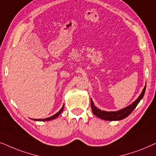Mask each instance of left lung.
I'll return each mask as SVG.
<instances>
[{
  "mask_svg": "<svg viewBox=\"0 0 156 156\" xmlns=\"http://www.w3.org/2000/svg\"><path fill=\"white\" fill-rule=\"evenodd\" d=\"M146 86H145L144 88L142 91V93H140V95H139V97L137 98L136 101H134L132 104H130L128 106L124 108L119 110L118 111H101L99 108H98L97 107H95L93 103L92 99L90 98V103H91V108H92L93 113L95 115H96L97 117L103 120H120L122 119H124L126 117H128L130 113H132L133 111L136 108L137 105L138 104V103L140 102V100L143 98V95H144L145 91H146Z\"/></svg>",
  "mask_w": 156,
  "mask_h": 156,
  "instance_id": "left-lung-1",
  "label": "left lung"
}]
</instances>
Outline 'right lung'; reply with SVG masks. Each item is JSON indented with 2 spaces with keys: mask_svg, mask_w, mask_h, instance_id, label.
I'll list each match as a JSON object with an SVG mask.
<instances>
[{
  "mask_svg": "<svg viewBox=\"0 0 156 156\" xmlns=\"http://www.w3.org/2000/svg\"><path fill=\"white\" fill-rule=\"evenodd\" d=\"M63 108H64V105H63V107L61 108V109L60 110V111L58 112L57 113H55V115L51 116V117L49 118H44V119H33L34 120H38V121H48V120H53L55 119V118H56L60 114L62 113V111H63Z\"/></svg>",
  "mask_w": 156,
  "mask_h": 156,
  "instance_id": "right-lung-1",
  "label": "right lung"
}]
</instances>
